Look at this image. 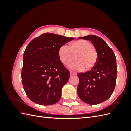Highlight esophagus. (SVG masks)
<instances>
[{
    "label": "esophagus",
    "instance_id": "34e87169",
    "mask_svg": "<svg viewBox=\"0 0 131 131\" xmlns=\"http://www.w3.org/2000/svg\"><path fill=\"white\" fill-rule=\"evenodd\" d=\"M70 74L71 76H76V75H77V73H75V72H73V71L72 70H70Z\"/></svg>",
    "mask_w": 131,
    "mask_h": 131
}]
</instances>
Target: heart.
<instances>
[{"mask_svg":"<svg viewBox=\"0 0 131 131\" xmlns=\"http://www.w3.org/2000/svg\"><path fill=\"white\" fill-rule=\"evenodd\" d=\"M60 61L65 66H69L75 56V61L72 68L78 70L84 68L86 71L92 69L98 60V52L90 41L78 40L71 42L69 46L63 45L58 50Z\"/></svg>","mask_w":131,"mask_h":131,"instance_id":"1","label":"heart"}]
</instances>
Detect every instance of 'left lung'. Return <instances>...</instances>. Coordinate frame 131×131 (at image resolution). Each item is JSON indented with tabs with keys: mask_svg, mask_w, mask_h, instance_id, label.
<instances>
[{
	"mask_svg": "<svg viewBox=\"0 0 131 131\" xmlns=\"http://www.w3.org/2000/svg\"><path fill=\"white\" fill-rule=\"evenodd\" d=\"M79 39L91 41L98 52V60L92 69L78 74V96L89 104H100L110 98L116 85L115 55L108 44L96 35H89Z\"/></svg>",
	"mask_w": 131,
	"mask_h": 131,
	"instance_id": "8db88e82",
	"label": "left lung"
}]
</instances>
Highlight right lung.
<instances>
[{
    "label": "right lung",
    "mask_w": 131,
    "mask_h": 131,
    "mask_svg": "<svg viewBox=\"0 0 131 131\" xmlns=\"http://www.w3.org/2000/svg\"><path fill=\"white\" fill-rule=\"evenodd\" d=\"M53 33H43L33 39L23 53L22 82L30 100L42 105H52L61 97L69 71L58 57L60 47L74 40Z\"/></svg>",
    "instance_id": "add662e5"
}]
</instances>
